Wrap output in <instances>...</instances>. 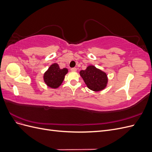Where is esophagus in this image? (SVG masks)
Here are the masks:
<instances>
[{
  "instance_id": "34e87169",
  "label": "esophagus",
  "mask_w": 152,
  "mask_h": 152,
  "mask_svg": "<svg viewBox=\"0 0 152 152\" xmlns=\"http://www.w3.org/2000/svg\"><path fill=\"white\" fill-rule=\"evenodd\" d=\"M71 70L73 72H76L77 71V68H72Z\"/></svg>"
}]
</instances>
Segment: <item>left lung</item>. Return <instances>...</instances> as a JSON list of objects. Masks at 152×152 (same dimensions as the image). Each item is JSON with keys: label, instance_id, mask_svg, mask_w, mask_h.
Here are the masks:
<instances>
[{"label": "left lung", "instance_id": "8db88e82", "mask_svg": "<svg viewBox=\"0 0 152 152\" xmlns=\"http://www.w3.org/2000/svg\"><path fill=\"white\" fill-rule=\"evenodd\" d=\"M80 75L87 87L93 91L103 90L107 86V73L93 65H89L85 70H81Z\"/></svg>", "mask_w": 152, "mask_h": 152}]
</instances>
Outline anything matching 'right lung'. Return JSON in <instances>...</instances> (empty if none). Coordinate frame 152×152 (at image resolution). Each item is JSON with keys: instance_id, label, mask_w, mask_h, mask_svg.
<instances>
[{"instance_id": "1", "label": "right lung", "mask_w": 152, "mask_h": 152, "mask_svg": "<svg viewBox=\"0 0 152 152\" xmlns=\"http://www.w3.org/2000/svg\"><path fill=\"white\" fill-rule=\"evenodd\" d=\"M67 73V68H65L61 69L58 64L53 63L49 66L48 70L44 73V82L50 88L56 89L61 86Z\"/></svg>"}]
</instances>
